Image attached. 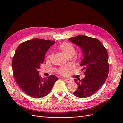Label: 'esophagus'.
<instances>
[{"label":"esophagus","instance_id":"34e87169","mask_svg":"<svg viewBox=\"0 0 123 123\" xmlns=\"http://www.w3.org/2000/svg\"><path fill=\"white\" fill-rule=\"evenodd\" d=\"M64 81H65L66 83H69L70 82V80L69 79H64Z\"/></svg>","mask_w":123,"mask_h":123}]
</instances>
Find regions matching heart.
<instances>
[{
    "instance_id": "heart-1",
    "label": "heart",
    "mask_w": 123,
    "mask_h": 123,
    "mask_svg": "<svg viewBox=\"0 0 123 123\" xmlns=\"http://www.w3.org/2000/svg\"><path fill=\"white\" fill-rule=\"evenodd\" d=\"M59 49L67 57H72L75 53V50L71 44L68 43H62L58 46ZM51 56H49L50 57ZM68 68H62L58 71V72L62 75H66L67 74Z\"/></svg>"
}]
</instances>
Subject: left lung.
Masks as SVG:
<instances>
[{"label": "left lung", "instance_id": "left-lung-1", "mask_svg": "<svg viewBox=\"0 0 123 123\" xmlns=\"http://www.w3.org/2000/svg\"><path fill=\"white\" fill-rule=\"evenodd\" d=\"M83 51L80 66L85 77L74 80L78 86L73 94L80 98H88L97 92L105 83L109 72L108 55L102 43L96 38L83 35L69 38Z\"/></svg>", "mask_w": 123, "mask_h": 123}]
</instances>
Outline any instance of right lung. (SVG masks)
I'll return each mask as SVG.
<instances>
[{
	"instance_id": "obj_1",
	"label": "right lung",
	"mask_w": 123,
	"mask_h": 123,
	"mask_svg": "<svg viewBox=\"0 0 123 123\" xmlns=\"http://www.w3.org/2000/svg\"><path fill=\"white\" fill-rule=\"evenodd\" d=\"M54 41L35 38L20 44L12 59L13 75L17 84L27 95L39 98L49 93L58 77L42 78L38 69L44 56Z\"/></svg>"
}]
</instances>
